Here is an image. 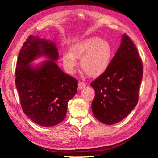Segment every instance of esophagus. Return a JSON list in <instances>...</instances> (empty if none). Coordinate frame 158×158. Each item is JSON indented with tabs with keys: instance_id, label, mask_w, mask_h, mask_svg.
<instances>
[{
	"instance_id": "1",
	"label": "esophagus",
	"mask_w": 158,
	"mask_h": 158,
	"mask_svg": "<svg viewBox=\"0 0 158 158\" xmlns=\"http://www.w3.org/2000/svg\"><path fill=\"white\" fill-rule=\"evenodd\" d=\"M85 85H86V84H85L84 82L79 81V84H78V89L79 90H81L83 89H84V88L85 87Z\"/></svg>"
}]
</instances>
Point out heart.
<instances>
[{
	"mask_svg": "<svg viewBox=\"0 0 158 158\" xmlns=\"http://www.w3.org/2000/svg\"><path fill=\"white\" fill-rule=\"evenodd\" d=\"M112 49L107 42L96 37H90L73 44L70 52L63 54V65L69 73H73L80 58V66L89 77L100 75L108 68Z\"/></svg>",
	"mask_w": 158,
	"mask_h": 158,
	"instance_id": "obj_1",
	"label": "heart"
}]
</instances>
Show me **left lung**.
Masks as SVG:
<instances>
[{
  "label": "left lung",
  "instance_id": "1",
  "mask_svg": "<svg viewBox=\"0 0 158 158\" xmlns=\"http://www.w3.org/2000/svg\"><path fill=\"white\" fill-rule=\"evenodd\" d=\"M121 40L108 68L90 84L95 91L93 114L106 125L122 121L135 107L142 79V61L137 48L127 35Z\"/></svg>",
  "mask_w": 158,
  "mask_h": 158
}]
</instances>
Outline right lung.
Masks as SVG:
<instances>
[{"label": "right lung", "instance_id": "add662e5", "mask_svg": "<svg viewBox=\"0 0 158 158\" xmlns=\"http://www.w3.org/2000/svg\"><path fill=\"white\" fill-rule=\"evenodd\" d=\"M45 55L50 60L34 67L30 63ZM54 42L30 35L19 53L15 84L23 111L35 123L51 127L62 122L68 102L77 93L78 81L64 73L55 63Z\"/></svg>", "mask_w": 158, "mask_h": 158}]
</instances>
